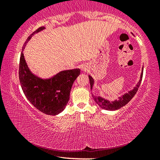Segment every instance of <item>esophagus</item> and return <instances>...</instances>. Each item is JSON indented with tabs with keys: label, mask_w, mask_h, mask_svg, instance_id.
Returning <instances> with one entry per match:
<instances>
[{
	"label": "esophagus",
	"mask_w": 160,
	"mask_h": 160,
	"mask_svg": "<svg viewBox=\"0 0 160 160\" xmlns=\"http://www.w3.org/2000/svg\"><path fill=\"white\" fill-rule=\"evenodd\" d=\"M82 70H83V71H86V70H88V67H87V66H85V65L82 66Z\"/></svg>",
	"instance_id": "esophagus-1"
}]
</instances>
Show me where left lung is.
Instances as JSON below:
<instances>
[{
  "label": "left lung",
  "instance_id": "1",
  "mask_svg": "<svg viewBox=\"0 0 160 160\" xmlns=\"http://www.w3.org/2000/svg\"><path fill=\"white\" fill-rule=\"evenodd\" d=\"M142 73H143V68L142 70L141 75H140V78L139 82H138L136 86L132 89V90L128 92V93H126L123 94L121 97H118V99H116L114 101H109V100L103 98L102 97L99 96H92L93 99L97 104L102 108L103 109L109 110V111H115L121 109V107L125 106L126 104L131 101L132 97L135 96L138 90L139 87L141 83L142 78ZM89 79H90V88L91 90H92L93 85H94V79L92 78L90 75H89Z\"/></svg>",
  "mask_w": 160,
  "mask_h": 160
}]
</instances>
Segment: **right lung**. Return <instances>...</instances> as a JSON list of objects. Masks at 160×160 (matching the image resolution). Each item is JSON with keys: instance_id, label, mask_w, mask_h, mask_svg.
<instances>
[{"instance_id": "add662e5", "label": "right lung", "mask_w": 160, "mask_h": 160, "mask_svg": "<svg viewBox=\"0 0 160 160\" xmlns=\"http://www.w3.org/2000/svg\"><path fill=\"white\" fill-rule=\"evenodd\" d=\"M44 29V27L38 28L24 44L20 59L19 79L29 102L45 114L55 116L63 112L68 102L72 84L80 74V70H63L48 79H42L32 73L25 61L23 51L32 36Z\"/></svg>"}]
</instances>
